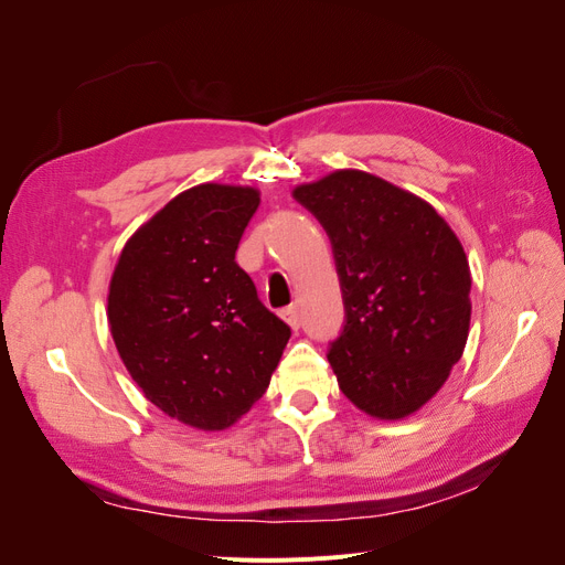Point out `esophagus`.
Listing matches in <instances>:
<instances>
[{"mask_svg": "<svg viewBox=\"0 0 565 565\" xmlns=\"http://www.w3.org/2000/svg\"><path fill=\"white\" fill-rule=\"evenodd\" d=\"M280 318H282L292 330H299L301 316H299V306H297V303H289L287 309H282V311H280Z\"/></svg>", "mask_w": 565, "mask_h": 565, "instance_id": "34e87169", "label": "esophagus"}]
</instances>
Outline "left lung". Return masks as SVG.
I'll return each instance as SVG.
<instances>
[{"instance_id":"8db88e82","label":"left lung","mask_w":565,"mask_h":565,"mask_svg":"<svg viewBox=\"0 0 565 565\" xmlns=\"http://www.w3.org/2000/svg\"><path fill=\"white\" fill-rule=\"evenodd\" d=\"M295 198L332 243L347 318L328 361L341 393L377 419L417 413L467 344L465 247L429 202L358 169L297 185Z\"/></svg>"}]
</instances>
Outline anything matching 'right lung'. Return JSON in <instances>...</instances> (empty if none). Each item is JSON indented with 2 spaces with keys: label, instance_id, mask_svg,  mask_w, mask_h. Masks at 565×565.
Masks as SVG:
<instances>
[{
  "label": "right lung",
  "instance_id": "obj_1",
  "mask_svg": "<svg viewBox=\"0 0 565 565\" xmlns=\"http://www.w3.org/2000/svg\"><path fill=\"white\" fill-rule=\"evenodd\" d=\"M256 207L254 188L183 191L129 237L110 280L108 322L131 380L202 431L249 413L292 334L235 262Z\"/></svg>",
  "mask_w": 565,
  "mask_h": 565
}]
</instances>
